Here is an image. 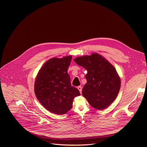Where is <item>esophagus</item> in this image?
Here are the masks:
<instances>
[{
  "instance_id": "obj_1",
  "label": "esophagus",
  "mask_w": 147,
  "mask_h": 147,
  "mask_svg": "<svg viewBox=\"0 0 147 147\" xmlns=\"http://www.w3.org/2000/svg\"><path fill=\"white\" fill-rule=\"evenodd\" d=\"M77 88H78V90H79L80 94H81V93H82V87H81V86H78Z\"/></svg>"
}]
</instances>
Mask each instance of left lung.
<instances>
[{
	"label": "left lung",
	"mask_w": 147,
	"mask_h": 147,
	"mask_svg": "<svg viewBox=\"0 0 147 147\" xmlns=\"http://www.w3.org/2000/svg\"><path fill=\"white\" fill-rule=\"evenodd\" d=\"M74 60L87 71L82 95L95 109L102 110L108 107L116 98L120 88V79L115 68L96 53L78 57Z\"/></svg>",
	"instance_id": "left-lung-1"
}]
</instances>
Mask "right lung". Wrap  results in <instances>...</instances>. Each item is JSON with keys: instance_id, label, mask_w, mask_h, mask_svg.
Here are the masks:
<instances>
[{"instance_id": "right-lung-1", "label": "right lung", "mask_w": 147, "mask_h": 147, "mask_svg": "<svg viewBox=\"0 0 147 147\" xmlns=\"http://www.w3.org/2000/svg\"><path fill=\"white\" fill-rule=\"evenodd\" d=\"M72 56L48 60L39 70L34 84L36 98L49 112L63 115L70 111L74 97L80 95L71 86L67 73Z\"/></svg>"}]
</instances>
